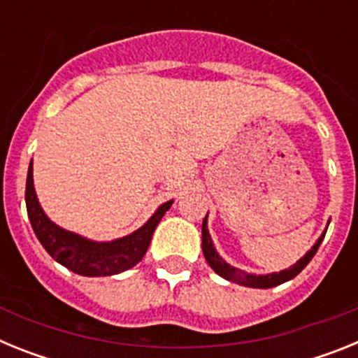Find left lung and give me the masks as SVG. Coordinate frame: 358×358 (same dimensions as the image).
Here are the masks:
<instances>
[{
    "instance_id": "left-lung-1",
    "label": "left lung",
    "mask_w": 358,
    "mask_h": 358,
    "mask_svg": "<svg viewBox=\"0 0 358 358\" xmlns=\"http://www.w3.org/2000/svg\"><path fill=\"white\" fill-rule=\"evenodd\" d=\"M324 235H327V231L319 236L317 242L312 245V249H310L303 258H299L292 267L285 268V271H280V273H273V274H249L245 273V271L231 267V265L224 260L222 256L218 255L217 249H215L213 245V240H211L210 236V231H208V215H206L204 220H202V252H204V258H206V262L210 264V267L213 268L218 276H222L224 280L233 281V283H238V285H243V287H252V289H271V287L281 285V283L292 280V278H296L297 274L301 273L303 268L308 265V262L314 258L315 252H317Z\"/></svg>"
}]
</instances>
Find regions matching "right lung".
<instances>
[{
  "label": "right lung",
  "mask_w": 358,
  "mask_h": 358,
  "mask_svg": "<svg viewBox=\"0 0 358 358\" xmlns=\"http://www.w3.org/2000/svg\"><path fill=\"white\" fill-rule=\"evenodd\" d=\"M24 201H27L28 218L34 227V233L43 243V248L48 251V255L73 273L91 278L120 274L141 262L150 245L152 235H154L157 224L173 204V201L161 204L156 213L131 235L116 238L113 242H93L77 233L62 229L46 217L37 201L36 188H34L31 163L28 166Z\"/></svg>",
  "instance_id": "1"
}]
</instances>
